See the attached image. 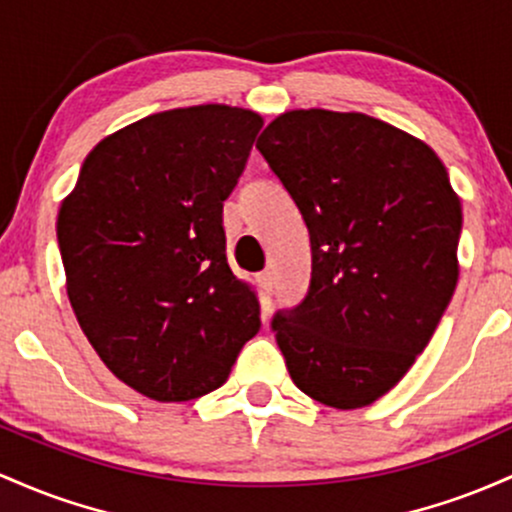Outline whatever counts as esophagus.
I'll return each mask as SVG.
<instances>
[{"label":"esophagus","instance_id":"34e87169","mask_svg":"<svg viewBox=\"0 0 512 512\" xmlns=\"http://www.w3.org/2000/svg\"><path fill=\"white\" fill-rule=\"evenodd\" d=\"M258 285H261L263 295H273V287H275V280H273V273L271 271H263L258 273Z\"/></svg>","mask_w":512,"mask_h":512}]
</instances>
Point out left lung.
Here are the masks:
<instances>
[{
    "mask_svg": "<svg viewBox=\"0 0 512 512\" xmlns=\"http://www.w3.org/2000/svg\"><path fill=\"white\" fill-rule=\"evenodd\" d=\"M256 149L312 241L309 292L275 314V341L304 394L363 409L438 329L459 278L462 205L426 142L365 113L287 111Z\"/></svg>",
    "mask_w": 512,
    "mask_h": 512,
    "instance_id": "obj_1",
    "label": "left lung"
}]
</instances>
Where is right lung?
<instances>
[{"label": "right lung", "instance_id": "right-lung-1", "mask_svg": "<svg viewBox=\"0 0 512 512\" xmlns=\"http://www.w3.org/2000/svg\"><path fill=\"white\" fill-rule=\"evenodd\" d=\"M261 128L258 113L222 103L154 113L91 149L62 200L57 244L79 326L108 370L149 399L222 387L261 329L222 227Z\"/></svg>", "mask_w": 512, "mask_h": 512}]
</instances>
